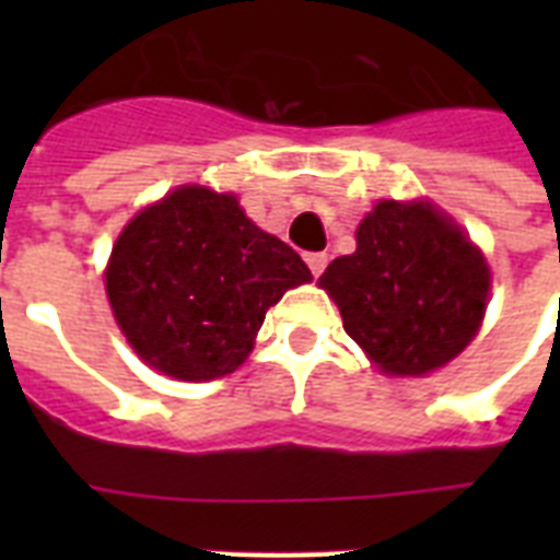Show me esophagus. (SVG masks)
<instances>
[{
  "label": "esophagus",
  "instance_id": "obj_1",
  "mask_svg": "<svg viewBox=\"0 0 560 560\" xmlns=\"http://www.w3.org/2000/svg\"><path fill=\"white\" fill-rule=\"evenodd\" d=\"M305 261H307V267H311V272H314L316 279H319L325 267H328V255H325V253H307Z\"/></svg>",
  "mask_w": 560,
  "mask_h": 560
}]
</instances>
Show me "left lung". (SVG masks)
I'll use <instances>...</instances> for the list:
<instances>
[{"label":"left lung","instance_id":"1","mask_svg":"<svg viewBox=\"0 0 560 560\" xmlns=\"http://www.w3.org/2000/svg\"><path fill=\"white\" fill-rule=\"evenodd\" d=\"M342 328L386 374L451 363L486 316V255L433 202L381 200L360 220L358 249L319 276Z\"/></svg>","mask_w":560,"mask_h":560}]
</instances>
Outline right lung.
Here are the masks:
<instances>
[{
    "mask_svg": "<svg viewBox=\"0 0 560 560\" xmlns=\"http://www.w3.org/2000/svg\"><path fill=\"white\" fill-rule=\"evenodd\" d=\"M104 279L118 328L148 366L214 381L244 363L267 311L311 270L235 194L183 186L127 223Z\"/></svg>",
    "mask_w": 560,
    "mask_h": 560,
    "instance_id": "1",
    "label": "right lung"
}]
</instances>
